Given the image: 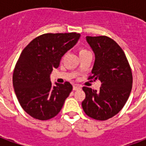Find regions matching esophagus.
Masks as SVG:
<instances>
[{
	"instance_id": "1",
	"label": "esophagus",
	"mask_w": 146,
	"mask_h": 146,
	"mask_svg": "<svg viewBox=\"0 0 146 146\" xmlns=\"http://www.w3.org/2000/svg\"><path fill=\"white\" fill-rule=\"evenodd\" d=\"M78 89H81V86L78 85V84H75V85H73V90H74V91L78 90Z\"/></svg>"
}]
</instances>
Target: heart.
I'll return each instance as SVG.
<instances>
[{"label":"heart","instance_id":"1","mask_svg":"<svg viewBox=\"0 0 146 146\" xmlns=\"http://www.w3.org/2000/svg\"><path fill=\"white\" fill-rule=\"evenodd\" d=\"M88 52H90L88 50H87L86 48H81L79 49V54L80 55H81L83 54H85V53H88Z\"/></svg>","mask_w":146,"mask_h":146}]
</instances>
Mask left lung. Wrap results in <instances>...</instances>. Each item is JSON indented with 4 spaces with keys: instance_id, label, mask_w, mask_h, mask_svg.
Returning a JSON list of instances; mask_svg holds the SVG:
<instances>
[{
    "instance_id": "8db88e82",
    "label": "left lung",
    "mask_w": 146,
    "mask_h": 146,
    "mask_svg": "<svg viewBox=\"0 0 146 146\" xmlns=\"http://www.w3.org/2000/svg\"><path fill=\"white\" fill-rule=\"evenodd\" d=\"M95 55L88 80H99V91L84 87L82 102L84 113L92 119L106 120L113 117L127 101L132 88V72L127 58L119 45L106 36L86 37Z\"/></svg>"
}]
</instances>
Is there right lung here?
Masks as SVG:
<instances>
[{
	"label": "right lung",
	"instance_id": "right-lung-1",
	"mask_svg": "<svg viewBox=\"0 0 146 146\" xmlns=\"http://www.w3.org/2000/svg\"><path fill=\"white\" fill-rule=\"evenodd\" d=\"M76 33H44L24 48L15 66L12 82L19 104L33 118L47 120L60 112L73 90L70 82L52 86L50 74L76 44Z\"/></svg>",
	"mask_w": 146,
	"mask_h": 146
}]
</instances>
